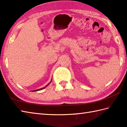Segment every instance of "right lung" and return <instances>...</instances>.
Listing matches in <instances>:
<instances>
[{
	"label": "right lung",
	"instance_id": "right-lung-1",
	"mask_svg": "<svg viewBox=\"0 0 127 127\" xmlns=\"http://www.w3.org/2000/svg\"><path fill=\"white\" fill-rule=\"evenodd\" d=\"M51 81H52V79H51V81L50 82H49L48 85H47L46 86H45V87H42V88H41V89H37V90H33V91H40V90H43V89H44L45 88H46L47 86H48L50 84V83L51 82Z\"/></svg>",
	"mask_w": 127,
	"mask_h": 127
}]
</instances>
